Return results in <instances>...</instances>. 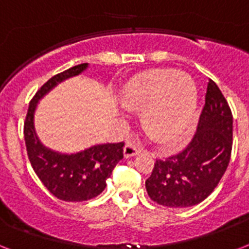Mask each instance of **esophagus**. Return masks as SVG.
Wrapping results in <instances>:
<instances>
[{
  "mask_svg": "<svg viewBox=\"0 0 249 249\" xmlns=\"http://www.w3.org/2000/svg\"><path fill=\"white\" fill-rule=\"evenodd\" d=\"M140 152H141V148L137 147L136 144L130 143V142H128V143L124 146L125 158H132V156H136L137 154H140Z\"/></svg>",
  "mask_w": 249,
  "mask_h": 249,
  "instance_id": "34e87169",
  "label": "esophagus"
}]
</instances>
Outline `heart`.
I'll list each match as a JSON object with an SVG mask.
<instances>
[{
    "label": "heart",
    "instance_id": "1",
    "mask_svg": "<svg viewBox=\"0 0 249 249\" xmlns=\"http://www.w3.org/2000/svg\"><path fill=\"white\" fill-rule=\"evenodd\" d=\"M196 86L176 70H151L133 77L123 91L129 109L143 111L142 123L160 142L178 146L196 105Z\"/></svg>",
    "mask_w": 249,
    "mask_h": 249
}]
</instances>
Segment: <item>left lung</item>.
I'll list each match as a JSON object with an SVG mask.
<instances>
[{
	"instance_id": "1",
	"label": "left lung",
	"mask_w": 249,
	"mask_h": 249,
	"mask_svg": "<svg viewBox=\"0 0 249 249\" xmlns=\"http://www.w3.org/2000/svg\"><path fill=\"white\" fill-rule=\"evenodd\" d=\"M232 147V115L214 81L193 141L182 152L156 160L146 190L151 200L169 208L193 207L207 199L228 169Z\"/></svg>"
}]
</instances>
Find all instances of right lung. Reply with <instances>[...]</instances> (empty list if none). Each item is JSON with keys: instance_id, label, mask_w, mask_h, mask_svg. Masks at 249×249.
Wrapping results in <instances>:
<instances>
[{"instance_id": "obj_1", "label": "right lung", "mask_w": 249, "mask_h": 249, "mask_svg": "<svg viewBox=\"0 0 249 249\" xmlns=\"http://www.w3.org/2000/svg\"><path fill=\"white\" fill-rule=\"evenodd\" d=\"M89 67L79 64L53 76L41 86L29 103L25 117L24 140L27 154L35 173L50 193L64 201H85L106 189V181L123 155V142L94 144L79 152L54 151L42 144L35 128V113L40 99L64 80L79 76Z\"/></svg>"}]
</instances>
